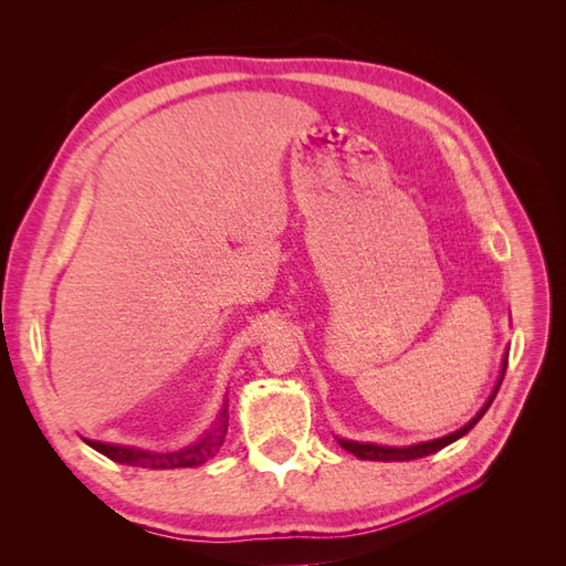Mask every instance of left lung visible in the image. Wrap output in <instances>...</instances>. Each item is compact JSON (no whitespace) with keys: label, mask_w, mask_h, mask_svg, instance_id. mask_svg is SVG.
<instances>
[{"label":"left lung","mask_w":566,"mask_h":566,"mask_svg":"<svg viewBox=\"0 0 566 566\" xmlns=\"http://www.w3.org/2000/svg\"><path fill=\"white\" fill-rule=\"evenodd\" d=\"M505 368H507V354H505V358H503V368H501V378H499V382H495V389L491 391V397H489V401L479 408V413L465 424V427H460V430H455V432H451V434H447V437H439V439H432V441H422V443H413V447H378V443H361V441H349V439H337V443L345 451H349V453H354L356 458H361V460H380V462H394V460H399V462H403V460H416V458H422V455H432V453H437V451H441L443 447H449V443H453L455 439H460V437H465L472 427L482 420V416L486 413L489 410V406H491V401L495 399V394H499V387H501V382H503V375H505Z\"/></svg>","instance_id":"left-lung-1"}]
</instances>
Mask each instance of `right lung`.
<instances>
[{
	"label": "right lung",
	"mask_w": 566,
	"mask_h": 566,
	"mask_svg": "<svg viewBox=\"0 0 566 566\" xmlns=\"http://www.w3.org/2000/svg\"><path fill=\"white\" fill-rule=\"evenodd\" d=\"M229 430V410H221L219 422L212 430L198 439L191 447H186L175 453H156L146 449H134V447H117V443H104V441H87L90 447L106 458L119 462V465H132V468H144V470H177V468H198L202 462H208L224 443Z\"/></svg>",
	"instance_id": "add662e5"
}]
</instances>
